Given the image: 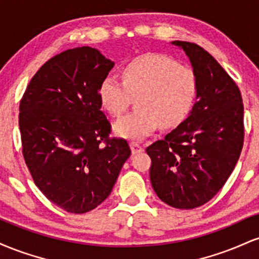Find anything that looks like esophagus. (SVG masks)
Segmentation results:
<instances>
[{
    "label": "esophagus",
    "instance_id": "1",
    "mask_svg": "<svg viewBox=\"0 0 259 259\" xmlns=\"http://www.w3.org/2000/svg\"><path fill=\"white\" fill-rule=\"evenodd\" d=\"M130 147H132V152L134 154L140 153V152H142V151H144V147H142L140 144H138V142H134V141L130 142Z\"/></svg>",
    "mask_w": 259,
    "mask_h": 259
}]
</instances>
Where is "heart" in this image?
Listing matches in <instances>:
<instances>
[{
  "mask_svg": "<svg viewBox=\"0 0 259 259\" xmlns=\"http://www.w3.org/2000/svg\"><path fill=\"white\" fill-rule=\"evenodd\" d=\"M198 78L192 68L180 65L162 55H144L132 59L121 69V81L112 76L99 88L101 105L118 117L136 99L138 111L114 123L117 135L142 139L159 124L174 127L189 117L198 96Z\"/></svg>",
  "mask_w": 259,
  "mask_h": 259,
  "instance_id": "obj_1",
  "label": "heart"
}]
</instances>
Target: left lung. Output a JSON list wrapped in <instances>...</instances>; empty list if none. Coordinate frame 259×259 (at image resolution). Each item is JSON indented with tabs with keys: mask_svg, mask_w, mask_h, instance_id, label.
I'll return each instance as SVG.
<instances>
[{
	"mask_svg": "<svg viewBox=\"0 0 259 259\" xmlns=\"http://www.w3.org/2000/svg\"><path fill=\"white\" fill-rule=\"evenodd\" d=\"M198 78L196 105L183 123L146 148L157 196L179 209L207 203L233 173L243 146V103L231 76L206 50L173 41Z\"/></svg>",
	"mask_w": 259,
	"mask_h": 259,
	"instance_id": "left-lung-1",
	"label": "left lung"
}]
</instances>
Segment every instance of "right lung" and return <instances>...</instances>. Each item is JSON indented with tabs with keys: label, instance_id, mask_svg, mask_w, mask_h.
I'll return each instance as SVG.
<instances>
[{
	"label": "right lung",
	"instance_id": "1",
	"mask_svg": "<svg viewBox=\"0 0 259 259\" xmlns=\"http://www.w3.org/2000/svg\"><path fill=\"white\" fill-rule=\"evenodd\" d=\"M114 63L89 46L50 58L20 100L23 156L35 185L69 213L90 212L108 197L132 151L109 138L99 88Z\"/></svg>",
	"mask_w": 259,
	"mask_h": 259
}]
</instances>
